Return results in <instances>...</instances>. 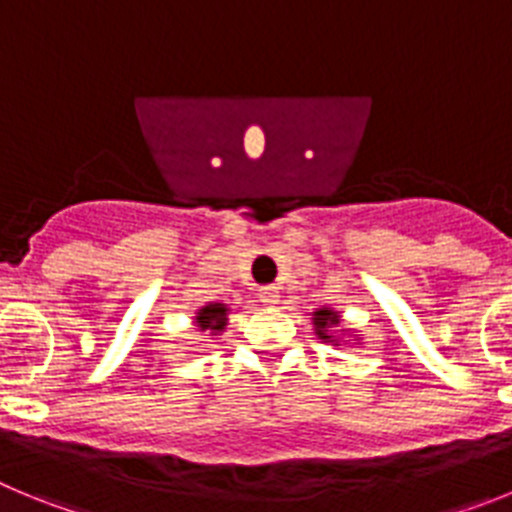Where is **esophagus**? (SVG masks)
I'll return each instance as SVG.
<instances>
[{"mask_svg":"<svg viewBox=\"0 0 512 512\" xmlns=\"http://www.w3.org/2000/svg\"><path fill=\"white\" fill-rule=\"evenodd\" d=\"M259 297L264 305H277L279 302V289L274 287V284H269V287H261L259 289Z\"/></svg>","mask_w":512,"mask_h":512,"instance_id":"esophagus-1","label":"esophagus"}]
</instances>
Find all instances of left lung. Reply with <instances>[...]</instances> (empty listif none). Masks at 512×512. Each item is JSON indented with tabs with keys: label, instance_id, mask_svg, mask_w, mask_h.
<instances>
[{
	"label": "left lung",
	"instance_id": "1",
	"mask_svg": "<svg viewBox=\"0 0 512 512\" xmlns=\"http://www.w3.org/2000/svg\"><path fill=\"white\" fill-rule=\"evenodd\" d=\"M312 323H315V333H318V336L323 338V341L336 343V338H333V336H330V333H328L330 328H336V325L341 323V320H338L336 312L328 310V307H323V310L315 312V318H312ZM336 346H338V343H336Z\"/></svg>",
	"mask_w": 512,
	"mask_h": 512
}]
</instances>
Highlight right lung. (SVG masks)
<instances>
[{
  "label": "right lung",
  "mask_w": 512,
  "mask_h": 512,
  "mask_svg": "<svg viewBox=\"0 0 512 512\" xmlns=\"http://www.w3.org/2000/svg\"><path fill=\"white\" fill-rule=\"evenodd\" d=\"M197 328L200 330H210L212 336L220 333L228 323V307L220 305V302H212V305H205L200 312H197Z\"/></svg>",
  "instance_id": "obj_1"
}]
</instances>
